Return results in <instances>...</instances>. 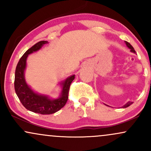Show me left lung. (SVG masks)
<instances>
[{
  "mask_svg": "<svg viewBox=\"0 0 151 151\" xmlns=\"http://www.w3.org/2000/svg\"><path fill=\"white\" fill-rule=\"evenodd\" d=\"M125 43H126V46L128 47L129 48L130 50H131V52H133V53H136V51H135V50H134V48L133 47H132V45H131V44H130L129 42H126V41H125ZM133 104V102H131V101H129L128 102L127 104H126L124 106H122L123 108H126V107H128V106H129L130 105H131Z\"/></svg>",
  "mask_w": 151,
  "mask_h": 151,
  "instance_id": "left-lung-1",
  "label": "left lung"
}]
</instances>
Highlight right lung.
<instances>
[{
    "label": "right lung",
    "mask_w": 151,
    "mask_h": 151,
    "mask_svg": "<svg viewBox=\"0 0 151 151\" xmlns=\"http://www.w3.org/2000/svg\"><path fill=\"white\" fill-rule=\"evenodd\" d=\"M47 43H48L47 41H40L27 50L19 60L15 73V91L22 104L27 110L40 114H54L66 104L68 99L70 84L75 78V75L73 74L60 83L62 91L60 96L57 99H51L47 95L35 92L28 86L25 79L27 57L30 54L40 50Z\"/></svg>",
    "instance_id": "add662e5"
}]
</instances>
